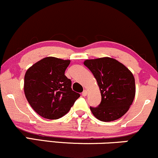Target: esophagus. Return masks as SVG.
<instances>
[{"instance_id":"1","label":"esophagus","mask_w":158,"mask_h":158,"mask_svg":"<svg viewBox=\"0 0 158 158\" xmlns=\"http://www.w3.org/2000/svg\"><path fill=\"white\" fill-rule=\"evenodd\" d=\"M87 94H88V92H87V90H84L83 92H82V95L83 97H85V96L87 95Z\"/></svg>"}]
</instances>
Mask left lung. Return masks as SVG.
<instances>
[{"label": "left lung", "instance_id": "1", "mask_svg": "<svg viewBox=\"0 0 158 158\" xmlns=\"http://www.w3.org/2000/svg\"><path fill=\"white\" fill-rule=\"evenodd\" d=\"M85 66L92 72L101 94L98 107H90L93 115L104 122L113 121L124 115L135 96V81L131 72L112 57L86 60Z\"/></svg>", "mask_w": 158, "mask_h": 158}]
</instances>
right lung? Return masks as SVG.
Wrapping results in <instances>:
<instances>
[{
    "mask_svg": "<svg viewBox=\"0 0 158 158\" xmlns=\"http://www.w3.org/2000/svg\"><path fill=\"white\" fill-rule=\"evenodd\" d=\"M70 60L46 57L29 67L24 76V94L40 116L55 120L68 113L80 94L65 75Z\"/></svg>",
    "mask_w": 158,
    "mask_h": 158,
    "instance_id": "right-lung-1",
    "label": "right lung"
}]
</instances>
